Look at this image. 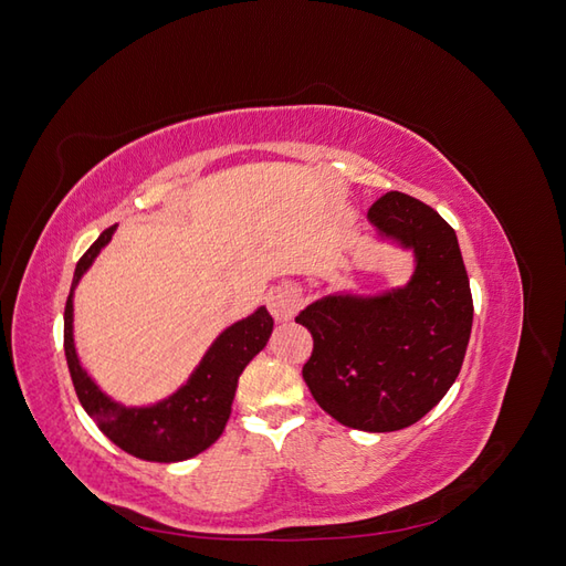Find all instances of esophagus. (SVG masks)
Here are the masks:
<instances>
[{
	"label": "esophagus",
	"mask_w": 566,
	"mask_h": 566,
	"mask_svg": "<svg viewBox=\"0 0 566 566\" xmlns=\"http://www.w3.org/2000/svg\"><path fill=\"white\" fill-rule=\"evenodd\" d=\"M300 310V297L293 287H273L269 293V312L276 321H290Z\"/></svg>",
	"instance_id": "1"
}]
</instances>
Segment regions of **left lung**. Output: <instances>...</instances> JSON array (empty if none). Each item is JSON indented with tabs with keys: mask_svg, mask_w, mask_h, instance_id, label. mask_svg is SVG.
Masks as SVG:
<instances>
[{
	"mask_svg": "<svg viewBox=\"0 0 566 566\" xmlns=\"http://www.w3.org/2000/svg\"><path fill=\"white\" fill-rule=\"evenodd\" d=\"M368 219L413 250V276L382 295H325L300 312L295 321L314 337L302 378L337 422L394 432L430 413L455 382L474 306L455 231L430 205L389 191Z\"/></svg>",
	"mask_w": 566,
	"mask_h": 566,
	"instance_id": "8db88e82",
	"label": "left lung"
}]
</instances>
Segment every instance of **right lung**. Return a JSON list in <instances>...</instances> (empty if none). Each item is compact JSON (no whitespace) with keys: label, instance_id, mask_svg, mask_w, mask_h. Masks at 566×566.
I'll return each mask as SVG.
<instances>
[{"label":"right lung","instance_id":"add662e5","mask_svg":"<svg viewBox=\"0 0 566 566\" xmlns=\"http://www.w3.org/2000/svg\"><path fill=\"white\" fill-rule=\"evenodd\" d=\"M115 233V227L101 233L94 245L80 256L75 266V276L71 285V295L65 302L63 314V347L67 370L77 391L82 408L98 424L115 447L156 462H179L188 460L221 437L231 416V403L235 397L238 378L252 358L260 354L273 331V318L266 306H260L248 318L238 321L221 333L212 347L205 352L202 361L191 373V378L179 387L172 397H167L153 406L127 408L113 401L108 394L98 389V385L82 368L75 339H73V295L80 279L84 276L96 254L104 250Z\"/></svg>","mask_w":566,"mask_h":566}]
</instances>
